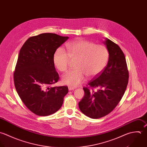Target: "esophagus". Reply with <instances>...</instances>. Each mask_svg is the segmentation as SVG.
<instances>
[{"instance_id": "34e87169", "label": "esophagus", "mask_w": 147, "mask_h": 147, "mask_svg": "<svg viewBox=\"0 0 147 147\" xmlns=\"http://www.w3.org/2000/svg\"><path fill=\"white\" fill-rule=\"evenodd\" d=\"M76 88L74 87H68V90L69 91H72V90H74Z\"/></svg>"}]
</instances>
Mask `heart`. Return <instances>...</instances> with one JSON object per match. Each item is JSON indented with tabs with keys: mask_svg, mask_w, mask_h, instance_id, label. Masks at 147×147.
<instances>
[{
	"mask_svg": "<svg viewBox=\"0 0 147 147\" xmlns=\"http://www.w3.org/2000/svg\"><path fill=\"white\" fill-rule=\"evenodd\" d=\"M67 52L61 48L56 50L53 56V63L59 71L66 72L71 61H76L75 69L62 77L63 84L76 87L81 84L86 76L93 78L105 68L108 60L107 49L95 43L78 39L67 44Z\"/></svg>",
	"mask_w": 147,
	"mask_h": 147,
	"instance_id": "1",
	"label": "heart"
}]
</instances>
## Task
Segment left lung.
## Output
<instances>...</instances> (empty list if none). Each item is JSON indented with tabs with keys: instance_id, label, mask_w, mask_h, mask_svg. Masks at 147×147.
I'll return each instance as SVG.
<instances>
[{
	"instance_id": "1",
	"label": "left lung",
	"mask_w": 147,
	"mask_h": 147,
	"mask_svg": "<svg viewBox=\"0 0 147 147\" xmlns=\"http://www.w3.org/2000/svg\"><path fill=\"white\" fill-rule=\"evenodd\" d=\"M109 53L107 66L84 87V96L79 102L80 111L92 119L107 115L119 104L126 90L129 72L125 55L120 47L105 38ZM91 88L90 89V88ZM98 88L96 92L94 88Z\"/></svg>"
}]
</instances>
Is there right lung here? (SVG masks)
I'll return each instance as SVG.
<instances>
[{
    "label": "right lung",
    "mask_w": 147,
    "mask_h": 147,
    "mask_svg": "<svg viewBox=\"0 0 147 147\" xmlns=\"http://www.w3.org/2000/svg\"><path fill=\"white\" fill-rule=\"evenodd\" d=\"M69 38L44 33L28 38L20 50L13 73L16 90L25 105L38 116H49L61 107L67 86H51L57 82L53 56Z\"/></svg>",
    "instance_id": "right-lung-1"
}]
</instances>
